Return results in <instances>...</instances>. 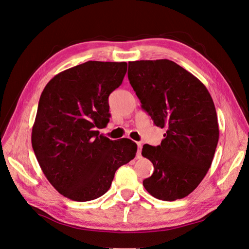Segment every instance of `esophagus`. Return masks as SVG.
<instances>
[{
    "mask_svg": "<svg viewBox=\"0 0 249 249\" xmlns=\"http://www.w3.org/2000/svg\"><path fill=\"white\" fill-rule=\"evenodd\" d=\"M137 145H138V152H137V157L138 158H141V152H142V142H137Z\"/></svg>",
    "mask_w": 249,
    "mask_h": 249,
    "instance_id": "34e87169",
    "label": "esophagus"
}]
</instances>
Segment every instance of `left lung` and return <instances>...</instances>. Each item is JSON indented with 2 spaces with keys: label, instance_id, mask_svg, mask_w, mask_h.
Masks as SVG:
<instances>
[{
  "label": "left lung",
  "instance_id": "8db88e82",
  "mask_svg": "<svg viewBox=\"0 0 249 249\" xmlns=\"http://www.w3.org/2000/svg\"><path fill=\"white\" fill-rule=\"evenodd\" d=\"M128 80L156 126L166 129L161 145L145 144L142 156L154 165L143 181L159 200L185 197L212 165L219 141L215 107L207 88L169 60L128 63Z\"/></svg>",
  "mask_w": 249,
  "mask_h": 249
}]
</instances>
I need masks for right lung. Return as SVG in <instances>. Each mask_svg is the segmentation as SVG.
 Segmentation results:
<instances>
[{
	"instance_id": "obj_1",
	"label": "right lung",
	"mask_w": 249,
	"mask_h": 249,
	"mask_svg": "<svg viewBox=\"0 0 249 249\" xmlns=\"http://www.w3.org/2000/svg\"><path fill=\"white\" fill-rule=\"evenodd\" d=\"M126 71V62L88 61L53 76L41 94L33 148L47 180L70 200L103 196L117 169L136 157L131 140L111 141L97 130L109 122L108 97Z\"/></svg>"
}]
</instances>
